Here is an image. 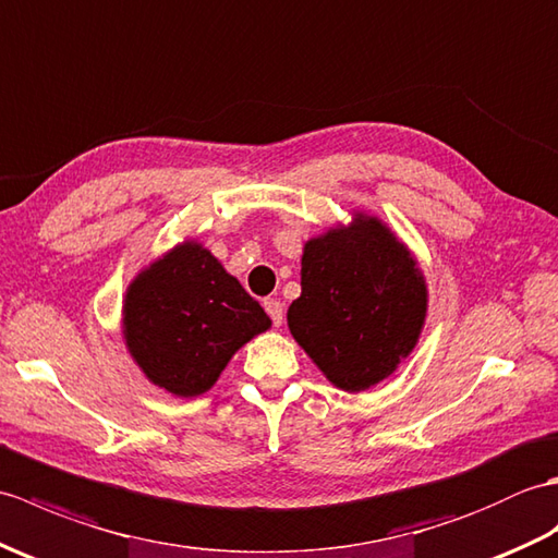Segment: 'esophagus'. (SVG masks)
<instances>
[{"label": "esophagus", "mask_w": 558, "mask_h": 558, "mask_svg": "<svg viewBox=\"0 0 558 558\" xmlns=\"http://www.w3.org/2000/svg\"><path fill=\"white\" fill-rule=\"evenodd\" d=\"M265 311L271 317V325L281 327V322H283V303L279 299H267L265 301Z\"/></svg>", "instance_id": "esophagus-1"}]
</instances>
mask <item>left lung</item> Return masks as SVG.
<instances>
[{
    "instance_id": "left-lung-1",
    "label": "left lung",
    "mask_w": 558,
    "mask_h": 558,
    "mask_svg": "<svg viewBox=\"0 0 558 558\" xmlns=\"http://www.w3.org/2000/svg\"><path fill=\"white\" fill-rule=\"evenodd\" d=\"M427 287L408 247L377 217L311 239L301 259V299L289 329L327 379L365 391L415 349Z\"/></svg>"
}]
</instances>
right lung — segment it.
I'll list each match as a JSON object with an SVG mask.
<instances>
[{"mask_svg":"<svg viewBox=\"0 0 558 558\" xmlns=\"http://www.w3.org/2000/svg\"><path fill=\"white\" fill-rule=\"evenodd\" d=\"M269 325L239 279L193 241L143 269L123 301V339L133 361L181 399L205 393L231 355Z\"/></svg>","mask_w":558,"mask_h":558,"instance_id":"1","label":"right lung"}]
</instances>
